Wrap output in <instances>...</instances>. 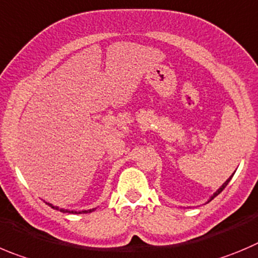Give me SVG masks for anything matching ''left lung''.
<instances>
[{
    "instance_id": "obj_1",
    "label": "left lung",
    "mask_w": 258,
    "mask_h": 258,
    "mask_svg": "<svg viewBox=\"0 0 258 258\" xmlns=\"http://www.w3.org/2000/svg\"><path fill=\"white\" fill-rule=\"evenodd\" d=\"M230 179H232V177H230V178H229V179H228V180H227V182H225V183H224V184H223V186H221V187H220V188H219V189H218V191H216V192H215V194H214V196H213V197H211V199H210V200H213V199H214V197H216V196H218V195H219V194H220V192H221V191H223V189H224V188H225V187H227V184H228V183H229V180H230Z\"/></svg>"
}]
</instances>
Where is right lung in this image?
Segmentation results:
<instances>
[{
    "instance_id": "right-lung-1",
    "label": "right lung",
    "mask_w": 258,
    "mask_h": 258,
    "mask_svg": "<svg viewBox=\"0 0 258 258\" xmlns=\"http://www.w3.org/2000/svg\"><path fill=\"white\" fill-rule=\"evenodd\" d=\"M48 205L50 206V208H53V209H56V210H59V211H62V213H70V214H86V213H91V211L93 210H84V211H69V210H63V209H58L57 208V206H53V205H50V204H48Z\"/></svg>"
}]
</instances>
